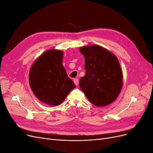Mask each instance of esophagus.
Returning a JSON list of instances; mask_svg holds the SVG:
<instances>
[{
	"label": "esophagus",
	"mask_w": 153,
	"mask_h": 153,
	"mask_svg": "<svg viewBox=\"0 0 153 153\" xmlns=\"http://www.w3.org/2000/svg\"><path fill=\"white\" fill-rule=\"evenodd\" d=\"M73 82H74V84H75L76 85H78V80L77 79V78H75V79L73 80Z\"/></svg>",
	"instance_id": "esophagus-1"
}]
</instances>
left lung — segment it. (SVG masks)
<instances>
[{"mask_svg": "<svg viewBox=\"0 0 153 153\" xmlns=\"http://www.w3.org/2000/svg\"><path fill=\"white\" fill-rule=\"evenodd\" d=\"M85 58V75L79 86L90 102L97 106L108 105L119 96L123 85V73L117 58L98 45L80 49Z\"/></svg>", "mask_w": 153, "mask_h": 153, "instance_id": "left-lung-1", "label": "left lung"}]
</instances>
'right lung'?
<instances>
[{"label":"right lung","instance_id":"1","mask_svg":"<svg viewBox=\"0 0 153 153\" xmlns=\"http://www.w3.org/2000/svg\"><path fill=\"white\" fill-rule=\"evenodd\" d=\"M62 51L48 50L36 59L29 73V84L33 93L41 101L50 105L61 104L75 87L62 65Z\"/></svg>","mask_w":153,"mask_h":153}]
</instances>
